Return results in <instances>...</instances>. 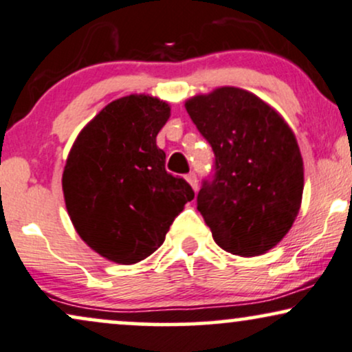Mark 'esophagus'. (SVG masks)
I'll return each instance as SVG.
<instances>
[{
    "mask_svg": "<svg viewBox=\"0 0 352 352\" xmlns=\"http://www.w3.org/2000/svg\"><path fill=\"white\" fill-rule=\"evenodd\" d=\"M186 181L190 184V188H192L194 190L199 189V181H197V176L196 173H189L188 176H186Z\"/></svg>",
    "mask_w": 352,
    "mask_h": 352,
    "instance_id": "obj_1",
    "label": "esophagus"
}]
</instances>
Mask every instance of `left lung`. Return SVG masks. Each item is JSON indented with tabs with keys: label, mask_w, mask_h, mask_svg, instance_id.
Wrapping results in <instances>:
<instances>
[{
	"label": "left lung",
	"mask_w": 352,
	"mask_h": 352,
	"mask_svg": "<svg viewBox=\"0 0 352 352\" xmlns=\"http://www.w3.org/2000/svg\"><path fill=\"white\" fill-rule=\"evenodd\" d=\"M186 111L215 155L197 210L220 248L259 256L287 235L303 192L296 135L263 99L223 86L186 101Z\"/></svg>",
	"instance_id": "obj_1"
}]
</instances>
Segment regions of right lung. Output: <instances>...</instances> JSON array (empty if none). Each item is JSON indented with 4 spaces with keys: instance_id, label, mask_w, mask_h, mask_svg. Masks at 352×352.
I'll list each match as a JSON object with an SVG mask.
<instances>
[{
    "instance_id": "obj_1",
    "label": "right lung",
    "mask_w": 352,
    "mask_h": 352,
    "mask_svg": "<svg viewBox=\"0 0 352 352\" xmlns=\"http://www.w3.org/2000/svg\"><path fill=\"white\" fill-rule=\"evenodd\" d=\"M169 104L130 94L107 104L73 143L62 186L78 235L109 261L133 264L163 245L173 220L194 199L164 169L156 135Z\"/></svg>"
}]
</instances>
